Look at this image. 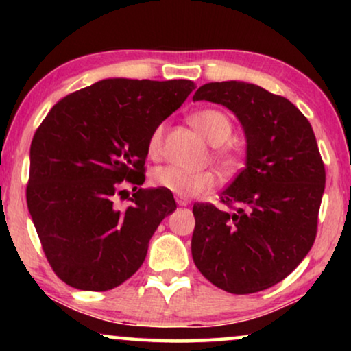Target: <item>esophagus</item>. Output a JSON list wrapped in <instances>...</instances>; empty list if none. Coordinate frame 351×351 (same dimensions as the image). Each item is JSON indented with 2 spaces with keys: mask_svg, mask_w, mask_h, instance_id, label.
<instances>
[{
  "mask_svg": "<svg viewBox=\"0 0 351 351\" xmlns=\"http://www.w3.org/2000/svg\"><path fill=\"white\" fill-rule=\"evenodd\" d=\"M176 201H177V204L182 206V208H184V206H189L190 204L189 198H184V196H176Z\"/></svg>",
  "mask_w": 351,
  "mask_h": 351,
  "instance_id": "esophagus-1",
  "label": "esophagus"
}]
</instances>
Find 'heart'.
Segmentation results:
<instances>
[{
    "mask_svg": "<svg viewBox=\"0 0 351 351\" xmlns=\"http://www.w3.org/2000/svg\"><path fill=\"white\" fill-rule=\"evenodd\" d=\"M191 124L208 141L210 145L220 147L230 141L233 132L232 121L227 114L219 110H201L191 117ZM162 132L165 128L156 126L148 138V155L152 158L160 156L162 145ZM219 161L223 166H230L233 162V156L228 150L217 152ZM152 182L160 189H165L177 196L193 198L203 195L215 185V177L210 171H190L179 166H160L152 172Z\"/></svg>",
    "mask_w": 351,
    "mask_h": 351,
    "instance_id": "obj_1",
    "label": "heart"
}]
</instances>
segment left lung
<instances>
[{"label": "left lung", "mask_w": 351, "mask_h": 351, "mask_svg": "<svg viewBox=\"0 0 351 351\" xmlns=\"http://www.w3.org/2000/svg\"><path fill=\"white\" fill-rule=\"evenodd\" d=\"M227 107L246 137L243 171L220 193L233 213L195 204L191 256L204 278L232 294L285 280L313 246L326 172L316 138L289 100L244 81L206 83L193 102Z\"/></svg>", "instance_id": "1"}]
</instances>
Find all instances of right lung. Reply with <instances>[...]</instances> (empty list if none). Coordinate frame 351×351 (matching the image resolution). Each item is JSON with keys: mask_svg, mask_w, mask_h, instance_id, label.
I'll return each instance as SVG.
<instances>
[{"mask_svg": "<svg viewBox=\"0 0 351 351\" xmlns=\"http://www.w3.org/2000/svg\"><path fill=\"white\" fill-rule=\"evenodd\" d=\"M195 88L190 80H100L57 102L36 129L27 204L52 270L69 286L108 291L141 268L158 225L177 208L174 196L136 186L124 210L113 198L123 180L143 184L153 129Z\"/></svg>", "mask_w": 351, "mask_h": 351, "instance_id": "add662e5", "label": "right lung"}]
</instances>
